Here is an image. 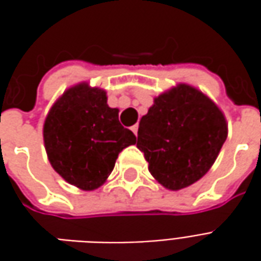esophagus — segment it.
Returning <instances> with one entry per match:
<instances>
[{
    "mask_svg": "<svg viewBox=\"0 0 261 261\" xmlns=\"http://www.w3.org/2000/svg\"><path fill=\"white\" fill-rule=\"evenodd\" d=\"M131 131H133V133L137 136V134H138V124L133 125V127H131Z\"/></svg>",
    "mask_w": 261,
    "mask_h": 261,
    "instance_id": "obj_1",
    "label": "esophagus"
}]
</instances>
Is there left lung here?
<instances>
[{
  "label": "left lung",
  "mask_w": 261,
  "mask_h": 261,
  "mask_svg": "<svg viewBox=\"0 0 261 261\" xmlns=\"http://www.w3.org/2000/svg\"><path fill=\"white\" fill-rule=\"evenodd\" d=\"M226 134L217 105L192 86L179 85L155 97L142 116L137 147L162 186L180 190L207 173Z\"/></svg>",
  "instance_id": "left-lung-1"
}]
</instances>
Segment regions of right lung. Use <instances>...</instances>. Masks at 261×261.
Returning a JSON list of instances; mask_svg holds the SVG:
<instances>
[{
	"label": "right lung",
	"mask_w": 261,
	"mask_h": 261,
	"mask_svg": "<svg viewBox=\"0 0 261 261\" xmlns=\"http://www.w3.org/2000/svg\"><path fill=\"white\" fill-rule=\"evenodd\" d=\"M44 147L54 170L82 190H95L108 179L119 153L137 142L108 106L106 92L85 84L65 92L48 112Z\"/></svg>",
	"instance_id": "1"
}]
</instances>
